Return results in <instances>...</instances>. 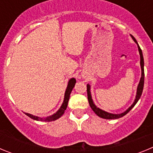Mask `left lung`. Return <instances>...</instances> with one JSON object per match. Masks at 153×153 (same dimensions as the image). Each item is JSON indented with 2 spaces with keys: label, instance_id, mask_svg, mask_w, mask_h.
I'll use <instances>...</instances> for the list:
<instances>
[{
  "label": "left lung",
  "instance_id": "left-lung-1",
  "mask_svg": "<svg viewBox=\"0 0 153 153\" xmlns=\"http://www.w3.org/2000/svg\"><path fill=\"white\" fill-rule=\"evenodd\" d=\"M131 36H132V40H134V41L136 43V44H137L138 49H139V52H140V66H141L142 75H141V78H140V83H139V85H138L136 99H135L134 102L131 105L130 107L128 108L125 112H123V113H120V114H113V113H109L106 111H104V110H102L101 109H100V108H98L97 106H96L95 104L93 103V100H92V97H91V93H90V86L89 84H87V86H86V87H87V97H88L89 104H90V107H91V109H93V112H94V113L98 116V117H101V118L102 119H106V120H116V119L121 118V117H123V116H125L126 114H127V113L130 111L132 108L134 107V106L136 104V102H137L138 100H140V97H141L142 95V93H143V86H144V60H143V52H142L141 48H140L139 44H138L137 41H136V40L135 39L134 36H132V35H131Z\"/></svg>",
  "mask_w": 153,
  "mask_h": 153
}]
</instances>
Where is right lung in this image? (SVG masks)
Wrapping results in <instances>:
<instances>
[{
    "mask_svg": "<svg viewBox=\"0 0 153 153\" xmlns=\"http://www.w3.org/2000/svg\"><path fill=\"white\" fill-rule=\"evenodd\" d=\"M76 79L74 78H71V79L69 80L68 85H67V90H66V92H65V95H64V100H63V104L62 106H60V108L58 109V111L56 112V113L53 114L52 116H50V117H47L46 118H40V117H35L32 114H29V113H25L27 116L30 117V118L33 119L34 120H37V121H44V122H51V121H54V120H57V119L60 118V117L63 116V114L64 113L65 110L67 109V105H68V101L69 99H70V95L71 92H72L73 88L75 86L76 83Z\"/></svg>",
    "mask_w": 153,
    "mask_h": 153,
    "instance_id": "add662e5",
    "label": "right lung"
}]
</instances>
